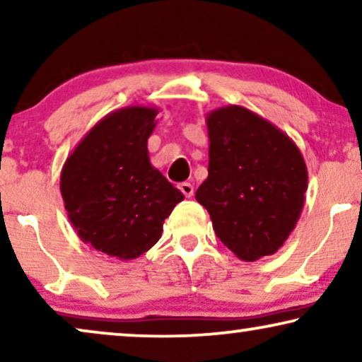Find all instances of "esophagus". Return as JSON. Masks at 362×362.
I'll use <instances>...</instances> for the list:
<instances>
[{
	"instance_id": "1",
	"label": "esophagus",
	"mask_w": 362,
	"mask_h": 362,
	"mask_svg": "<svg viewBox=\"0 0 362 362\" xmlns=\"http://www.w3.org/2000/svg\"><path fill=\"white\" fill-rule=\"evenodd\" d=\"M177 187H180V191L186 197H191L192 194H194V186H192L191 182H180V185H177Z\"/></svg>"
}]
</instances>
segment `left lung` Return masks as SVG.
<instances>
[{
  "label": "left lung",
  "instance_id": "left-lung-1",
  "mask_svg": "<svg viewBox=\"0 0 362 362\" xmlns=\"http://www.w3.org/2000/svg\"><path fill=\"white\" fill-rule=\"evenodd\" d=\"M206 125L209 175L196 201L240 260L275 254L305 206L308 171L301 151L279 127L240 105L209 112Z\"/></svg>",
  "mask_w": 362,
  "mask_h": 362
}]
</instances>
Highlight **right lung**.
<instances>
[{"instance_id":"right-lung-1","label":"right lung","mask_w":362,"mask_h":362,"mask_svg":"<svg viewBox=\"0 0 362 362\" xmlns=\"http://www.w3.org/2000/svg\"><path fill=\"white\" fill-rule=\"evenodd\" d=\"M158 112L143 105L110 112L78 141L61 171L64 206L77 235L120 260L150 250L185 199L148 156Z\"/></svg>"}]
</instances>
